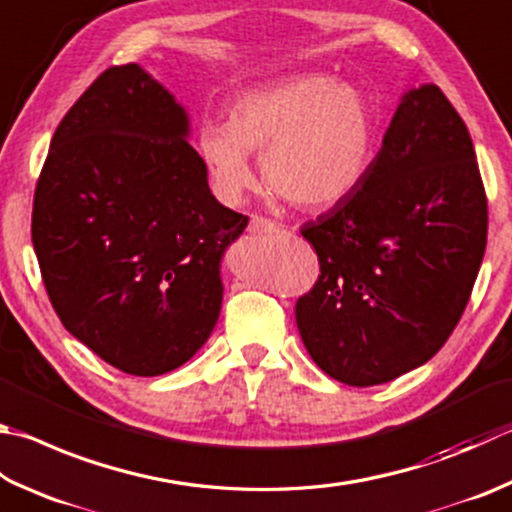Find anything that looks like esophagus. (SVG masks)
<instances>
[{"label":"esophagus","mask_w":512,"mask_h":512,"mask_svg":"<svg viewBox=\"0 0 512 512\" xmlns=\"http://www.w3.org/2000/svg\"><path fill=\"white\" fill-rule=\"evenodd\" d=\"M248 230L255 232V235H262V232H275L277 224H275V221H271V219L262 217V215H255L253 219H250Z\"/></svg>","instance_id":"esophagus-1"}]
</instances>
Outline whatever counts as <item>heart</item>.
Masks as SVG:
<instances>
[{"instance_id": "obj_1", "label": "heart", "mask_w": 512, "mask_h": 512, "mask_svg": "<svg viewBox=\"0 0 512 512\" xmlns=\"http://www.w3.org/2000/svg\"><path fill=\"white\" fill-rule=\"evenodd\" d=\"M197 150L228 199L253 183L248 154L262 152V176L277 197L324 210L349 199L369 174L376 111L358 87L304 73L237 96L226 123L199 127Z\"/></svg>"}]
</instances>
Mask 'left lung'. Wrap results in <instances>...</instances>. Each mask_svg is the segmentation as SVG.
Wrapping results in <instances>:
<instances>
[{"instance_id": "left-lung-1", "label": "left lung", "mask_w": 512, "mask_h": 512, "mask_svg": "<svg viewBox=\"0 0 512 512\" xmlns=\"http://www.w3.org/2000/svg\"><path fill=\"white\" fill-rule=\"evenodd\" d=\"M300 235L320 275L295 322L324 374L389 383L445 345L486 253L488 199L468 127L439 87L403 98L360 188Z\"/></svg>"}]
</instances>
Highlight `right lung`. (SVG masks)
Segmentation results:
<instances>
[{
    "mask_svg": "<svg viewBox=\"0 0 512 512\" xmlns=\"http://www.w3.org/2000/svg\"><path fill=\"white\" fill-rule=\"evenodd\" d=\"M188 116L138 64L109 67L55 129L31 239L46 295L111 367L161 376L215 329L219 262L248 217L212 197Z\"/></svg>",
    "mask_w": 512,
    "mask_h": 512,
    "instance_id": "1",
    "label": "right lung"
}]
</instances>
